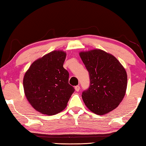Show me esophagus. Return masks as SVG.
I'll return each mask as SVG.
<instances>
[{
    "label": "esophagus",
    "mask_w": 146,
    "mask_h": 146,
    "mask_svg": "<svg viewBox=\"0 0 146 146\" xmlns=\"http://www.w3.org/2000/svg\"><path fill=\"white\" fill-rule=\"evenodd\" d=\"M75 91H79V90H80V86H75Z\"/></svg>",
    "instance_id": "34e87169"
}]
</instances>
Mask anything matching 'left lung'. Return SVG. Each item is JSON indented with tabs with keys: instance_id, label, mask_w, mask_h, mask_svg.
<instances>
[{
	"instance_id": "8db88e82",
	"label": "left lung",
	"mask_w": 146,
	"mask_h": 146,
	"mask_svg": "<svg viewBox=\"0 0 146 146\" xmlns=\"http://www.w3.org/2000/svg\"><path fill=\"white\" fill-rule=\"evenodd\" d=\"M90 74V86L82 94L91 112L107 114L117 108L125 95L127 73L115 56L99 49L79 53Z\"/></svg>"
}]
</instances>
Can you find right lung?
<instances>
[{
    "label": "right lung",
    "instance_id": "1",
    "mask_svg": "<svg viewBox=\"0 0 146 146\" xmlns=\"http://www.w3.org/2000/svg\"><path fill=\"white\" fill-rule=\"evenodd\" d=\"M66 53L51 51L31 64L23 78L24 94L31 106L44 115L57 114L64 110L71 95L69 73L63 67Z\"/></svg>",
    "mask_w": 146,
    "mask_h": 146
}]
</instances>
